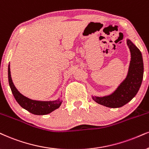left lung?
<instances>
[{"instance_id":"8db88e82","label":"left lung","mask_w":149,"mask_h":149,"mask_svg":"<svg viewBox=\"0 0 149 149\" xmlns=\"http://www.w3.org/2000/svg\"><path fill=\"white\" fill-rule=\"evenodd\" d=\"M127 45L131 51V59L127 77L111 95L105 97H93L97 104L108 108H119L129 102L138 92L143 79L144 64L142 53L130 40Z\"/></svg>"}]
</instances>
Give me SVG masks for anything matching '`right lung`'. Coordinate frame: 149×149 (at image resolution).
I'll list each match as a JSON object with an SVG mask.
<instances>
[{"instance_id":"1","label":"right lung","mask_w":149,"mask_h":149,"mask_svg":"<svg viewBox=\"0 0 149 149\" xmlns=\"http://www.w3.org/2000/svg\"><path fill=\"white\" fill-rule=\"evenodd\" d=\"M10 65H8V79L9 84H10L11 91H12L13 95L19 105L27 110L30 113L37 115H47L52 113L54 110L57 109L60 107L62 101L58 99L55 101H49V102H41V101L32 100L27 97L23 96L21 94L18 90L16 88L14 84L12 82V77L10 74Z\"/></svg>"}]
</instances>
